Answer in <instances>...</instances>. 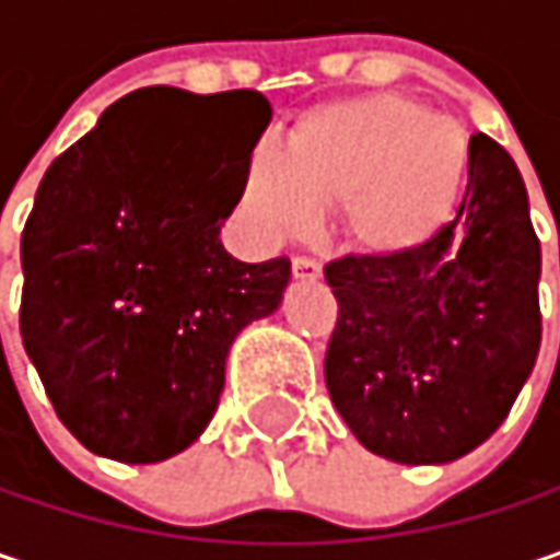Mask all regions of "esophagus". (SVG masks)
I'll use <instances>...</instances> for the list:
<instances>
[{
	"instance_id": "obj_1",
	"label": "esophagus",
	"mask_w": 560,
	"mask_h": 560,
	"mask_svg": "<svg viewBox=\"0 0 560 560\" xmlns=\"http://www.w3.org/2000/svg\"><path fill=\"white\" fill-rule=\"evenodd\" d=\"M291 276L298 281H317L324 276V269H320V262L317 259H307V256H298L294 262H291Z\"/></svg>"
}]
</instances>
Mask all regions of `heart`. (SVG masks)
Wrapping results in <instances>:
<instances>
[{"mask_svg":"<svg viewBox=\"0 0 560 560\" xmlns=\"http://www.w3.org/2000/svg\"><path fill=\"white\" fill-rule=\"evenodd\" d=\"M471 140L452 118L404 95H359L304 112L288 150H256L243 205L272 240L307 236L339 205L346 240L365 256H407L452 221Z\"/></svg>","mask_w":560,"mask_h":560,"instance_id":"obj_1","label":"heart"}]
</instances>
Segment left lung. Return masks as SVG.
Masks as SVG:
<instances>
[{
	"instance_id": "8db88e82",
	"label": "left lung",
	"mask_w": 560,
	"mask_h": 560,
	"mask_svg": "<svg viewBox=\"0 0 560 560\" xmlns=\"http://www.w3.org/2000/svg\"><path fill=\"white\" fill-rule=\"evenodd\" d=\"M541 249L510 153L471 137L458 218L407 256L327 266L339 301L324 375L375 455L448 465L487 442L533 375Z\"/></svg>"
}]
</instances>
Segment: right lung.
Wrapping results in <instances>:
<instances>
[{
    "instance_id": "obj_1",
    "label": "right lung",
    "mask_w": 560,
    "mask_h": 560,
    "mask_svg": "<svg viewBox=\"0 0 560 560\" xmlns=\"http://www.w3.org/2000/svg\"><path fill=\"white\" fill-rule=\"evenodd\" d=\"M269 118L253 89H140L40 178L22 342L89 452L128 465L185 452L218 410L233 339L279 311L291 262H240L221 243Z\"/></svg>"
}]
</instances>
